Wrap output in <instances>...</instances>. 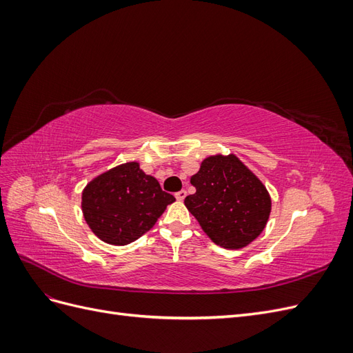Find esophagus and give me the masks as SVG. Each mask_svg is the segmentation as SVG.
Masks as SVG:
<instances>
[{
    "instance_id": "34e87169",
    "label": "esophagus",
    "mask_w": 353,
    "mask_h": 353,
    "mask_svg": "<svg viewBox=\"0 0 353 353\" xmlns=\"http://www.w3.org/2000/svg\"><path fill=\"white\" fill-rule=\"evenodd\" d=\"M185 196H187V191L185 190H181V191H178V193H175L176 200H184Z\"/></svg>"
}]
</instances>
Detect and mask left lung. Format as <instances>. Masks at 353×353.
<instances>
[{
  "instance_id": "left-lung-1",
  "label": "left lung",
  "mask_w": 353,
  "mask_h": 353,
  "mask_svg": "<svg viewBox=\"0 0 353 353\" xmlns=\"http://www.w3.org/2000/svg\"><path fill=\"white\" fill-rule=\"evenodd\" d=\"M190 183L196 193L185 197V206L215 244L241 249L263 231L271 213L270 193L237 156L206 157Z\"/></svg>"
}]
</instances>
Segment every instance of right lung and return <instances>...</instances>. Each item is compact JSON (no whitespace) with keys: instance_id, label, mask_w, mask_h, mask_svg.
Segmentation results:
<instances>
[{"instance_id":"right-lung-1","label":"right lung","mask_w":353,"mask_h":353,"mask_svg":"<svg viewBox=\"0 0 353 353\" xmlns=\"http://www.w3.org/2000/svg\"><path fill=\"white\" fill-rule=\"evenodd\" d=\"M175 201L145 175L140 163L128 162L94 178L82 191V212L91 231L104 243L125 245L140 239Z\"/></svg>"}]
</instances>
